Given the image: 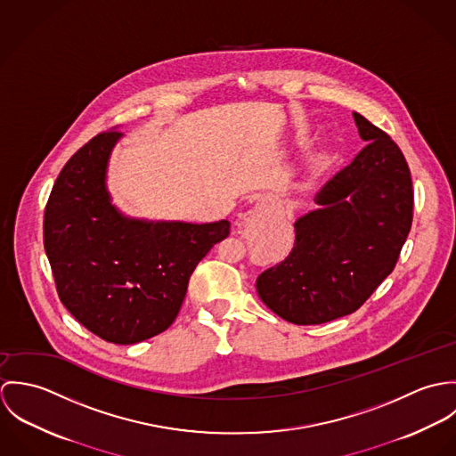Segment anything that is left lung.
Masks as SVG:
<instances>
[{"label":"left lung","instance_id":"left-lung-1","mask_svg":"<svg viewBox=\"0 0 456 456\" xmlns=\"http://www.w3.org/2000/svg\"><path fill=\"white\" fill-rule=\"evenodd\" d=\"M367 143L295 221V248L256 279L261 302L295 325L354 313L388 277L412 223L411 172L385 131L353 112Z\"/></svg>","mask_w":456,"mask_h":456}]
</instances>
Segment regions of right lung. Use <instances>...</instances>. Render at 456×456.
Instances as JSON below:
<instances>
[{
	"label": "right lung",
	"mask_w": 456,
	"mask_h": 456,
	"mask_svg": "<svg viewBox=\"0 0 456 456\" xmlns=\"http://www.w3.org/2000/svg\"><path fill=\"white\" fill-rule=\"evenodd\" d=\"M121 138L116 128L100 133L69 158L45 207L44 246L68 313L100 338L128 346L174 323L190 275L230 223L125 214L107 186Z\"/></svg>",
	"instance_id": "add662e5"
}]
</instances>
